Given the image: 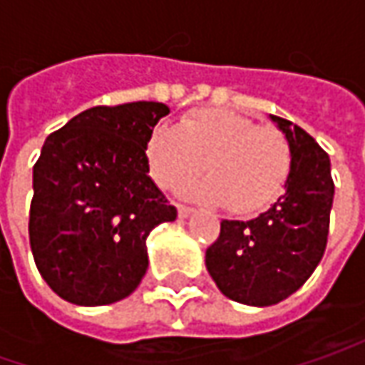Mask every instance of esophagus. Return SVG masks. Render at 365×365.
Masks as SVG:
<instances>
[{"label":"esophagus","mask_w":365,"mask_h":365,"mask_svg":"<svg viewBox=\"0 0 365 365\" xmlns=\"http://www.w3.org/2000/svg\"><path fill=\"white\" fill-rule=\"evenodd\" d=\"M190 213H192V207H189V205H178V215L180 217H189Z\"/></svg>","instance_id":"esophagus-1"}]
</instances>
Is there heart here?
<instances>
[{
    "instance_id": "1",
    "label": "heart",
    "mask_w": 365,
    "mask_h": 365,
    "mask_svg": "<svg viewBox=\"0 0 365 365\" xmlns=\"http://www.w3.org/2000/svg\"><path fill=\"white\" fill-rule=\"evenodd\" d=\"M146 156L154 180L164 189L203 166L207 178L185 185V192L223 203L235 213H252L270 203L287 182L292 148L274 125H256L232 109L203 107L182 118L176 130H154Z\"/></svg>"
}]
</instances>
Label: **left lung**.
<instances>
[{"instance_id":"obj_1","label":"left lung","mask_w":365,"mask_h":365,"mask_svg":"<svg viewBox=\"0 0 365 365\" xmlns=\"http://www.w3.org/2000/svg\"><path fill=\"white\" fill-rule=\"evenodd\" d=\"M292 148V164L278 201L250 221H221L205 264L232 301L270 307L307 282L321 262L335 185L327 152L292 121L270 115Z\"/></svg>"}]
</instances>
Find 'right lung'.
Returning a JSON list of instances; mask_svg holds the SVG:
<instances>
[{
    "mask_svg": "<svg viewBox=\"0 0 365 365\" xmlns=\"http://www.w3.org/2000/svg\"><path fill=\"white\" fill-rule=\"evenodd\" d=\"M168 113L156 101L97 106L46 138L28 232L38 272L64 301L111 304L142 282L146 237L176 219L148 176V140Z\"/></svg>",
    "mask_w": 365,
    "mask_h": 365,
    "instance_id": "add662e5",
    "label": "right lung"
}]
</instances>
